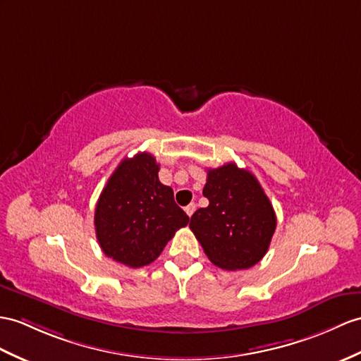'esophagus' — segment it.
<instances>
[{
	"mask_svg": "<svg viewBox=\"0 0 361 361\" xmlns=\"http://www.w3.org/2000/svg\"><path fill=\"white\" fill-rule=\"evenodd\" d=\"M195 211H196V205H195V204H190V205L185 207V213H187L190 217L192 216V213H195Z\"/></svg>",
	"mask_w": 361,
	"mask_h": 361,
	"instance_id": "esophagus-1",
	"label": "esophagus"
}]
</instances>
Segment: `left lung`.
I'll use <instances>...</instances> for the list:
<instances>
[{"label": "left lung", "instance_id": "8db88e82", "mask_svg": "<svg viewBox=\"0 0 361 361\" xmlns=\"http://www.w3.org/2000/svg\"><path fill=\"white\" fill-rule=\"evenodd\" d=\"M207 208L191 216L190 228L216 267L248 269L265 256L277 219L256 176L234 162L209 169Z\"/></svg>", "mask_w": 361, "mask_h": 361}]
</instances>
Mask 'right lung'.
I'll list each match as a JSON object with an SVG mask.
<instances>
[{
    "mask_svg": "<svg viewBox=\"0 0 361 361\" xmlns=\"http://www.w3.org/2000/svg\"><path fill=\"white\" fill-rule=\"evenodd\" d=\"M150 153L126 157L113 171L94 209V230L107 257L130 268L154 262L190 217L159 180Z\"/></svg>",
    "mask_w": 361,
    "mask_h": 361,
    "instance_id": "obj_1",
    "label": "right lung"
}]
</instances>
